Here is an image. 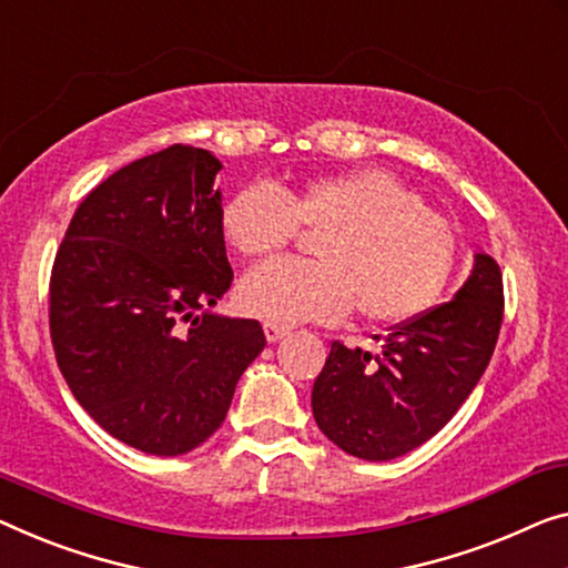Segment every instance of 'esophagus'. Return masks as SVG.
Instances as JSON below:
<instances>
[{
	"label": "esophagus",
	"instance_id": "1",
	"mask_svg": "<svg viewBox=\"0 0 568 568\" xmlns=\"http://www.w3.org/2000/svg\"><path fill=\"white\" fill-rule=\"evenodd\" d=\"M262 328H265V338H267L270 344L281 342V338L287 334V328H285V326H281V324H265Z\"/></svg>",
	"mask_w": 568,
	"mask_h": 568
}]
</instances>
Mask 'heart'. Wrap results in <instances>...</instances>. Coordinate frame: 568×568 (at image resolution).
Here are the masks:
<instances>
[{
    "label": "heart",
    "instance_id": "b5f03b06",
    "mask_svg": "<svg viewBox=\"0 0 568 568\" xmlns=\"http://www.w3.org/2000/svg\"><path fill=\"white\" fill-rule=\"evenodd\" d=\"M298 224L321 232L306 260L250 270L236 287L247 316L267 324L336 321L352 303L377 324L418 316L452 277L454 232L416 191L379 168L313 178L298 191L250 185L222 211L226 242L244 257L283 250Z\"/></svg>",
    "mask_w": 568,
    "mask_h": 568
}]
</instances>
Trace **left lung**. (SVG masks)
<instances>
[{
	"label": "left lung",
	"mask_w": 568,
	"mask_h": 568,
	"mask_svg": "<svg viewBox=\"0 0 568 568\" xmlns=\"http://www.w3.org/2000/svg\"><path fill=\"white\" fill-rule=\"evenodd\" d=\"M503 303L500 265L479 250L454 298L395 326L379 354L334 342L311 393L318 428L367 462H390L426 444L485 375Z\"/></svg>",
	"instance_id": "left-lung-1"
}]
</instances>
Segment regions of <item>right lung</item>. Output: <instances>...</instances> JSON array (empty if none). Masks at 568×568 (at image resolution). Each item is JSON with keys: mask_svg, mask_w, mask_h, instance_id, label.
<instances>
[{"mask_svg": "<svg viewBox=\"0 0 568 568\" xmlns=\"http://www.w3.org/2000/svg\"><path fill=\"white\" fill-rule=\"evenodd\" d=\"M219 171L191 145L134 160L81 201L55 255L58 367L106 434L145 454L206 442L267 344L257 321L211 311L234 277Z\"/></svg>", "mask_w": 568, "mask_h": 568, "instance_id": "add662e5", "label": "right lung"}]
</instances>
